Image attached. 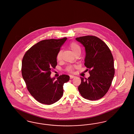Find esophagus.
I'll return each mask as SVG.
<instances>
[{
	"label": "esophagus",
	"mask_w": 134,
	"mask_h": 134,
	"mask_svg": "<svg viewBox=\"0 0 134 134\" xmlns=\"http://www.w3.org/2000/svg\"><path fill=\"white\" fill-rule=\"evenodd\" d=\"M75 77H76V76H74V75H70V79H73V78H74Z\"/></svg>",
	"instance_id": "esophagus-1"
}]
</instances>
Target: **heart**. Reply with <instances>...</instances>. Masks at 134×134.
<instances>
[{
	"instance_id": "1",
	"label": "heart",
	"mask_w": 134,
	"mask_h": 134,
	"mask_svg": "<svg viewBox=\"0 0 134 134\" xmlns=\"http://www.w3.org/2000/svg\"><path fill=\"white\" fill-rule=\"evenodd\" d=\"M69 47L70 49L72 50V51L73 52V53L75 54V55L78 54H80L81 48L80 46L76 43L75 42H71L69 44ZM61 51H59V52L56 55V60L59 61L61 60ZM77 68V66L76 65H69L67 66L66 69L65 71L68 72L72 73L73 72L74 70Z\"/></svg>"
}]
</instances>
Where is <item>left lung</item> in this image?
I'll return each instance as SVG.
<instances>
[{"label":"left lung","instance_id":"obj_1","mask_svg":"<svg viewBox=\"0 0 134 134\" xmlns=\"http://www.w3.org/2000/svg\"><path fill=\"white\" fill-rule=\"evenodd\" d=\"M76 39L85 48L84 65L90 75L88 79L80 77L78 90L86 99H100L109 90L115 75L112 54L107 44L96 36L88 35Z\"/></svg>","mask_w":134,"mask_h":134}]
</instances>
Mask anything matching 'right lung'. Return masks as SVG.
Returning a JSON list of instances; mask_svg holds the SVG:
<instances>
[{
  "instance_id": "add662e5",
  "label": "right lung",
  "mask_w": 134,
  "mask_h": 134,
  "mask_svg": "<svg viewBox=\"0 0 134 134\" xmlns=\"http://www.w3.org/2000/svg\"><path fill=\"white\" fill-rule=\"evenodd\" d=\"M67 38L42 40L29 49L22 61L21 72L28 91L38 102L51 105L63 94V86L68 75H60L55 80L51 70L57 64L56 55Z\"/></svg>"
}]
</instances>
